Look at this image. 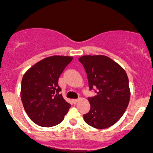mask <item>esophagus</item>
I'll list each match as a JSON object with an SVG mask.
<instances>
[{
	"instance_id": "esophagus-1",
	"label": "esophagus",
	"mask_w": 153,
	"mask_h": 153,
	"mask_svg": "<svg viewBox=\"0 0 153 153\" xmlns=\"http://www.w3.org/2000/svg\"><path fill=\"white\" fill-rule=\"evenodd\" d=\"M78 100H79V99H73V100H72V102H73L74 104H76V103L78 102Z\"/></svg>"
}]
</instances>
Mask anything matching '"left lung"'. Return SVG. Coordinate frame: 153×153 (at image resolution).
I'll return each mask as SVG.
<instances>
[{
	"mask_svg": "<svg viewBox=\"0 0 153 153\" xmlns=\"http://www.w3.org/2000/svg\"><path fill=\"white\" fill-rule=\"evenodd\" d=\"M78 60L86 71L90 90L97 88V95L88 97L91 109L84 120L96 129L110 127L123 116L130 102L126 71L105 56H84Z\"/></svg>",
	"mask_w": 153,
	"mask_h": 153,
	"instance_id": "left-lung-1",
	"label": "left lung"
}]
</instances>
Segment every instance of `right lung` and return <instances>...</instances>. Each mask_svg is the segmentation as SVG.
I'll list each match as a JSON object with an SVG mask.
<instances>
[{"label": "right lung", "instance_id": "add662e5", "mask_svg": "<svg viewBox=\"0 0 153 153\" xmlns=\"http://www.w3.org/2000/svg\"><path fill=\"white\" fill-rule=\"evenodd\" d=\"M72 59L71 56L45 58L23 75L20 97L24 110L36 124L54 126L61 123L68 113L71 105L59 94L58 81Z\"/></svg>", "mask_w": 153, "mask_h": 153}]
</instances>
